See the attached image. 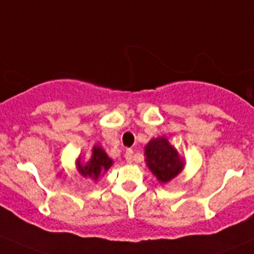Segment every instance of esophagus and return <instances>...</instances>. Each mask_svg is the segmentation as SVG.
<instances>
[{"mask_svg":"<svg viewBox=\"0 0 254 254\" xmlns=\"http://www.w3.org/2000/svg\"><path fill=\"white\" fill-rule=\"evenodd\" d=\"M133 149H127V151H126V154H125V157H126V161H127V163H131L132 161H133Z\"/></svg>","mask_w":254,"mask_h":254,"instance_id":"1","label":"esophagus"}]
</instances>
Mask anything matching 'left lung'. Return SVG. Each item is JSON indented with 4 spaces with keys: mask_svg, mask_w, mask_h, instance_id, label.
Segmentation results:
<instances>
[{
    "mask_svg": "<svg viewBox=\"0 0 254 254\" xmlns=\"http://www.w3.org/2000/svg\"><path fill=\"white\" fill-rule=\"evenodd\" d=\"M144 151L147 166L161 182H168L182 171L183 162L176 149L163 137L152 139Z\"/></svg>",
    "mask_w": 254,
    "mask_h": 254,
    "instance_id": "left-lung-1",
    "label": "left lung"
}]
</instances>
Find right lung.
Segmentation results:
<instances>
[{
  "mask_svg": "<svg viewBox=\"0 0 254 254\" xmlns=\"http://www.w3.org/2000/svg\"><path fill=\"white\" fill-rule=\"evenodd\" d=\"M77 165H78V171L83 177H91L97 181L101 173L106 172L111 167L112 159L108 158L106 152L101 147L95 146L93 147L92 158L89 159L86 165H81L79 162Z\"/></svg>",
  "mask_w": 254,
  "mask_h": 254,
  "instance_id": "add662e5",
  "label": "right lung"
}]
</instances>
